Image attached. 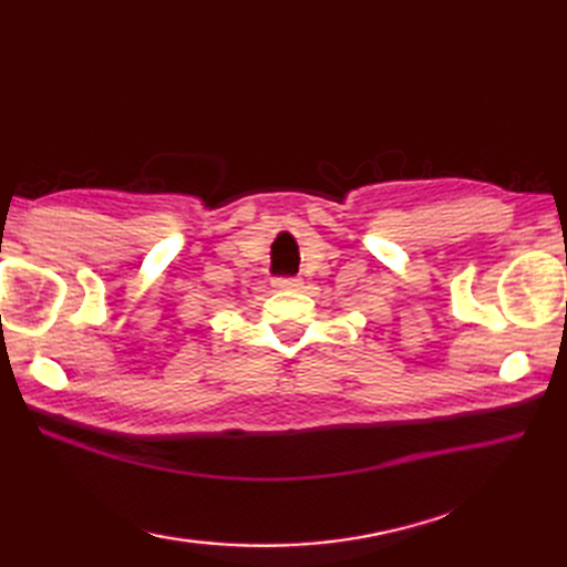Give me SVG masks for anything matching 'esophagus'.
Listing matches in <instances>:
<instances>
[{"label":"esophagus","instance_id":"esophagus-1","mask_svg":"<svg viewBox=\"0 0 567 567\" xmlns=\"http://www.w3.org/2000/svg\"><path fill=\"white\" fill-rule=\"evenodd\" d=\"M302 286V279H277L274 281V288L281 290H298Z\"/></svg>","mask_w":567,"mask_h":567}]
</instances>
